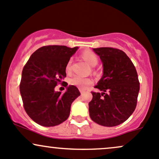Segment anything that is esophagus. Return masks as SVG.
<instances>
[{
	"mask_svg": "<svg viewBox=\"0 0 159 159\" xmlns=\"http://www.w3.org/2000/svg\"><path fill=\"white\" fill-rule=\"evenodd\" d=\"M80 93H81V95H83V94L85 93V92L83 90H80Z\"/></svg>",
	"mask_w": 159,
	"mask_h": 159,
	"instance_id": "34e87169",
	"label": "esophagus"
}]
</instances>
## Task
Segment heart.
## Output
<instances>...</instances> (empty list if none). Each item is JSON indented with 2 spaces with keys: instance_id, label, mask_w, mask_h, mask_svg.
<instances>
[{
  "instance_id": "b5f03b06",
  "label": "heart",
  "mask_w": 159,
  "mask_h": 159,
  "mask_svg": "<svg viewBox=\"0 0 159 159\" xmlns=\"http://www.w3.org/2000/svg\"><path fill=\"white\" fill-rule=\"evenodd\" d=\"M82 58L85 61H86L89 64H90L92 66H95L97 65L98 62V57L95 53L92 52V51H86L82 54L81 55ZM71 63L72 61L69 60L67 61L66 64V72L70 73L71 71ZM93 81L91 78L89 77H83V76H73L71 79L69 80V83L73 86H76L77 88H79L80 89H86L87 86H89V85L93 84Z\"/></svg>"
}]
</instances>
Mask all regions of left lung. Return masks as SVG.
<instances>
[{"label":"left lung","mask_w":159,"mask_h":159,"mask_svg":"<svg viewBox=\"0 0 159 159\" xmlns=\"http://www.w3.org/2000/svg\"><path fill=\"white\" fill-rule=\"evenodd\" d=\"M103 64V76L92 92L89 116L105 127L122 124L134 113L137 103L139 82L136 70L123 51L114 48H93Z\"/></svg>","instance_id":"obj_1"}]
</instances>
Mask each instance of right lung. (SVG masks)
I'll use <instances>...</instances> for the list:
<instances>
[{
  "label": "right lung",
  "instance_id": "1",
  "mask_svg": "<svg viewBox=\"0 0 159 159\" xmlns=\"http://www.w3.org/2000/svg\"><path fill=\"white\" fill-rule=\"evenodd\" d=\"M78 48L47 45L30 56L22 72L20 90L23 107L35 123L54 127L69 117L72 102L80 95L75 86H69L64 94L55 92L66 77V64ZM67 83H66V86Z\"/></svg>",
  "mask_w": 159,
  "mask_h": 159
}]
</instances>
